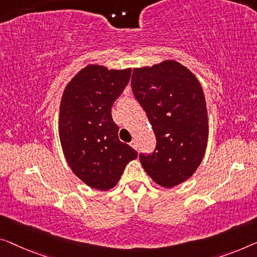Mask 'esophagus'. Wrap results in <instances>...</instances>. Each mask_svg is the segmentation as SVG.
<instances>
[{"mask_svg":"<svg viewBox=\"0 0 257 257\" xmlns=\"http://www.w3.org/2000/svg\"><path fill=\"white\" fill-rule=\"evenodd\" d=\"M130 147L135 149V150H139V145H137V142H136V140H133L132 142H130Z\"/></svg>","mask_w":257,"mask_h":257,"instance_id":"1","label":"esophagus"}]
</instances>
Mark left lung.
I'll list each match as a JSON object with an SVG mask.
<instances>
[{
	"mask_svg": "<svg viewBox=\"0 0 257 257\" xmlns=\"http://www.w3.org/2000/svg\"><path fill=\"white\" fill-rule=\"evenodd\" d=\"M134 97L143 107L157 143L141 153L145 172L158 185L172 188L200 166L208 143V112L195 75L177 61L134 69Z\"/></svg>",
	"mask_w": 257,
	"mask_h": 257,
	"instance_id": "8db88e82",
	"label": "left lung"
}]
</instances>
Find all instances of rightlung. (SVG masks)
I'll return each mask as SVG.
<instances>
[{
    "label": "right lung",
    "mask_w": 257,
    "mask_h": 257,
    "mask_svg": "<svg viewBox=\"0 0 257 257\" xmlns=\"http://www.w3.org/2000/svg\"><path fill=\"white\" fill-rule=\"evenodd\" d=\"M132 69L108 70L90 64L64 89L59 133L64 157L72 172L87 186L113 188L137 151L118 140L112 106L128 85Z\"/></svg>",
    "instance_id": "add662e5"
}]
</instances>
